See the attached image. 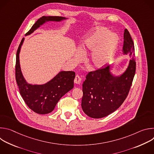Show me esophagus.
I'll return each mask as SVG.
<instances>
[{"mask_svg":"<svg viewBox=\"0 0 154 154\" xmlns=\"http://www.w3.org/2000/svg\"><path fill=\"white\" fill-rule=\"evenodd\" d=\"M81 82H82V79L80 77V76L79 75H77L74 79V83L79 85V84H80Z\"/></svg>","mask_w":154,"mask_h":154,"instance_id":"34e87169","label":"esophagus"}]
</instances>
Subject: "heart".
<instances>
[{"label":"heart","instance_id":"heart-1","mask_svg":"<svg viewBox=\"0 0 154 154\" xmlns=\"http://www.w3.org/2000/svg\"><path fill=\"white\" fill-rule=\"evenodd\" d=\"M103 27H96L90 30L83 38L82 50L75 54L77 58H80L84 52H93L89 60L90 66L94 69H100L114 58L118 48L119 37L114 33Z\"/></svg>","mask_w":154,"mask_h":154}]
</instances>
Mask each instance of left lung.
I'll return each instance as SVG.
<instances>
[{"label":"left lung","mask_w":154,"mask_h":154,"mask_svg":"<svg viewBox=\"0 0 154 154\" xmlns=\"http://www.w3.org/2000/svg\"><path fill=\"white\" fill-rule=\"evenodd\" d=\"M122 55L131 58L127 68L119 75L115 74L111 66L86 76L82 85L81 106L83 112L90 118H102L112 113L126 99L136 70L135 47L128 31L124 32Z\"/></svg>","instance_id":"obj_1"}]
</instances>
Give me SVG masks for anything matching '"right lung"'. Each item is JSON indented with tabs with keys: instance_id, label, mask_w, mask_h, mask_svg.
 <instances>
[{
	"instance_id": "add662e5",
	"label": "right lung",
	"mask_w": 154,
	"mask_h": 154,
	"mask_svg": "<svg viewBox=\"0 0 154 154\" xmlns=\"http://www.w3.org/2000/svg\"><path fill=\"white\" fill-rule=\"evenodd\" d=\"M66 19L68 18L62 16H44L36 22L26 36L30 35L49 22L60 23ZM24 41V38L21 40L16 53V80L20 94L27 106L34 112L40 115L49 113L54 110L61 97L74 88L75 74L73 71H62L45 84L29 83L22 72L19 61V54Z\"/></svg>"
}]
</instances>
